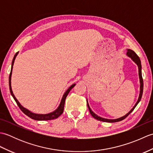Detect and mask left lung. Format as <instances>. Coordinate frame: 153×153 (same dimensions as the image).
<instances>
[{
  "label": "left lung",
  "instance_id": "left-lung-1",
  "mask_svg": "<svg viewBox=\"0 0 153 153\" xmlns=\"http://www.w3.org/2000/svg\"><path fill=\"white\" fill-rule=\"evenodd\" d=\"M127 55L129 57H130L131 59L134 61V62H135L137 64V65L138 66V68H139V79H140V94H139V99L137 100V102L135 105V106L133 107V108L129 111L127 114H126L124 116H122V118H120L118 119H114V120H110V119H105V118H102L101 117H99L97 115H96L95 113H94L91 110L90 107L89 106V104L87 102V106H88V108L89 110V112L90 114H91V116L93 117L94 118H95L96 120H100V121H102V122H110V123H113V122H120V121H122L123 119H125L127 116H128L129 114H130L133 110H134V108L136 107V106L137 105V104L140 101L141 99V97H142V95H143V77H142V73H141V60H140V58L137 56V54H136L134 51H132L131 49H128V52H127Z\"/></svg>",
  "mask_w": 153,
  "mask_h": 153
}]
</instances>
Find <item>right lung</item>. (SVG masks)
I'll return each instance as SVG.
<instances>
[{"mask_svg": "<svg viewBox=\"0 0 153 153\" xmlns=\"http://www.w3.org/2000/svg\"><path fill=\"white\" fill-rule=\"evenodd\" d=\"M18 54V53H16V54L14 55V58H13V60H12L11 71H10V76H9V87H10V91L11 95L13 97L14 99L15 100V101L16 102V103H17V105L19 106V108H20V110L25 114V115H27V116L30 117V118H31V119H33V120H54V119H56V118H58V117H59L63 113L65 100H66L67 95H68V93H69V92L70 91L71 89H72L75 85H76V84H73L72 85H71L69 87V88L65 92V93L64 94V95L62 97V100H61V102H60L59 106H58V108L56 110H54V112L49 113V114H34L33 112H30V110H28L27 109L24 108V107H23L20 105V103H19L18 101V100L16 99L14 95L13 94L12 87H11V76H12V68H13V65H14L15 58H16V56H17Z\"/></svg>", "mask_w": 153, "mask_h": 153, "instance_id": "obj_1", "label": "right lung"}]
</instances>
